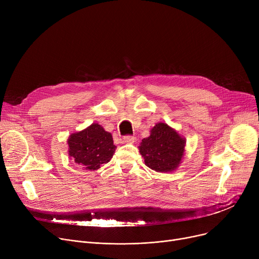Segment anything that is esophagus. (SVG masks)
<instances>
[{
    "label": "esophagus",
    "instance_id": "34e87169",
    "mask_svg": "<svg viewBox=\"0 0 259 259\" xmlns=\"http://www.w3.org/2000/svg\"><path fill=\"white\" fill-rule=\"evenodd\" d=\"M134 141H135V138L133 135H126V137H124V142L127 144H132L134 143Z\"/></svg>",
    "mask_w": 259,
    "mask_h": 259
}]
</instances>
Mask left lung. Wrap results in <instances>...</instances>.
<instances>
[{"mask_svg":"<svg viewBox=\"0 0 259 259\" xmlns=\"http://www.w3.org/2000/svg\"><path fill=\"white\" fill-rule=\"evenodd\" d=\"M185 145L186 140L179 132L165 122H157L139 149L147 167L156 172H171L182 162Z\"/></svg>","mask_w":259,"mask_h":259,"instance_id":"left-lung-1","label":"left lung"}]
</instances>
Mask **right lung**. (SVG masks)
Listing matches in <instances>:
<instances>
[{
  "instance_id": "obj_1",
  "label": "right lung",
  "mask_w": 259,
  "mask_h": 259,
  "mask_svg": "<svg viewBox=\"0 0 259 259\" xmlns=\"http://www.w3.org/2000/svg\"><path fill=\"white\" fill-rule=\"evenodd\" d=\"M68 153L76 165L85 170H98L112 158L116 146L110 132L99 124L72 133L68 139Z\"/></svg>"
}]
</instances>
